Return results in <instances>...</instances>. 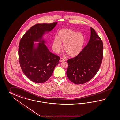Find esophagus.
Here are the masks:
<instances>
[{
  "label": "esophagus",
  "instance_id": "1",
  "mask_svg": "<svg viewBox=\"0 0 120 120\" xmlns=\"http://www.w3.org/2000/svg\"><path fill=\"white\" fill-rule=\"evenodd\" d=\"M59 61L60 62H63V61H65V60H64V59H63V58H61L59 60Z\"/></svg>",
  "mask_w": 120,
  "mask_h": 120
}]
</instances>
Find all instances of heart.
<instances>
[{
  "mask_svg": "<svg viewBox=\"0 0 120 120\" xmlns=\"http://www.w3.org/2000/svg\"><path fill=\"white\" fill-rule=\"evenodd\" d=\"M85 43L84 35L75 31L68 29L59 30L57 38L54 40L53 46L56 52H58L63 44L64 52L71 57H75L81 52Z\"/></svg>",
  "mask_w": 120,
  "mask_h": 120,
  "instance_id": "obj_1",
  "label": "heart"
}]
</instances>
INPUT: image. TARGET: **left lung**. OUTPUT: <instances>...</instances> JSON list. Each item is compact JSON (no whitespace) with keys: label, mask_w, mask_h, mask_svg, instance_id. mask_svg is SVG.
I'll return each mask as SVG.
<instances>
[{"label":"left lung","mask_w":120,"mask_h":120,"mask_svg":"<svg viewBox=\"0 0 120 120\" xmlns=\"http://www.w3.org/2000/svg\"><path fill=\"white\" fill-rule=\"evenodd\" d=\"M88 44L76 57L68 60L66 72L68 79L77 85L91 80L99 70L103 57L102 41L95 30L91 27Z\"/></svg>","instance_id":"left-lung-1"}]
</instances>
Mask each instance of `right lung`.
<instances>
[{"mask_svg": "<svg viewBox=\"0 0 120 120\" xmlns=\"http://www.w3.org/2000/svg\"><path fill=\"white\" fill-rule=\"evenodd\" d=\"M57 22L52 23L36 24L31 27L21 38L19 47V59L24 74L34 82L42 83L52 76L60 58L49 52L40 40L46 32L56 26ZM39 41L38 48L33 49L34 41Z\"/></svg>", "mask_w": 120, "mask_h": 120, "instance_id": "add662e5", "label": "right lung"}]
</instances>
